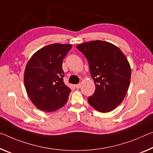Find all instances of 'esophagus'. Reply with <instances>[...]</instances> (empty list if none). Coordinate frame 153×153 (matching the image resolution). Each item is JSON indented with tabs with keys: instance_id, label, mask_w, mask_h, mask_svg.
I'll list each match as a JSON object with an SVG mask.
<instances>
[{
	"instance_id": "34e87169",
	"label": "esophagus",
	"mask_w": 153,
	"mask_h": 153,
	"mask_svg": "<svg viewBox=\"0 0 153 153\" xmlns=\"http://www.w3.org/2000/svg\"><path fill=\"white\" fill-rule=\"evenodd\" d=\"M75 87H76V89H79V88H81V84H76V85H75Z\"/></svg>"
}]
</instances>
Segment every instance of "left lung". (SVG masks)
Here are the masks:
<instances>
[{
	"instance_id": "8db88e82",
	"label": "left lung",
	"mask_w": 153,
	"mask_h": 153,
	"mask_svg": "<svg viewBox=\"0 0 153 153\" xmlns=\"http://www.w3.org/2000/svg\"><path fill=\"white\" fill-rule=\"evenodd\" d=\"M76 48L88 59L96 85L88 102L98 111H111L123 102L130 84L131 69L127 58L118 47L105 41L87 42Z\"/></svg>"
}]
</instances>
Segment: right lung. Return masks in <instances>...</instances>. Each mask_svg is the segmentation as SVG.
<instances>
[{"instance_id":"right-lung-1","label":"right lung","mask_w":153,"mask_h":153,"mask_svg":"<svg viewBox=\"0 0 153 153\" xmlns=\"http://www.w3.org/2000/svg\"><path fill=\"white\" fill-rule=\"evenodd\" d=\"M72 45L53 44L36 51L26 65L24 83L37 109L53 112L63 107L71 90L63 81L62 62Z\"/></svg>"}]
</instances>
